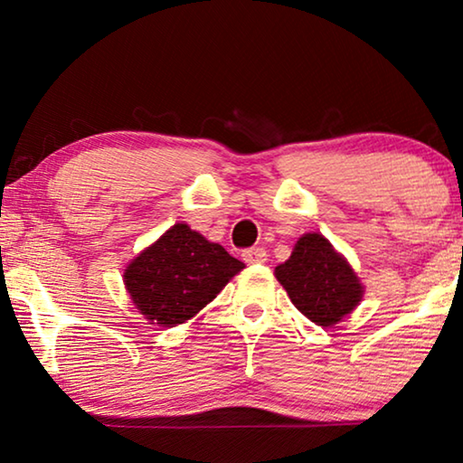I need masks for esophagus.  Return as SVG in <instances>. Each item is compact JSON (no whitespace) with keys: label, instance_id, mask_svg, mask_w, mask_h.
<instances>
[{"label":"esophagus","instance_id":"obj_1","mask_svg":"<svg viewBox=\"0 0 463 463\" xmlns=\"http://www.w3.org/2000/svg\"><path fill=\"white\" fill-rule=\"evenodd\" d=\"M246 263H265L268 261V250L265 249H249L242 252Z\"/></svg>","mask_w":463,"mask_h":463}]
</instances>
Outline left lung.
Here are the masks:
<instances>
[{
	"instance_id": "obj_1",
	"label": "left lung",
	"mask_w": 463,
	"mask_h": 463,
	"mask_svg": "<svg viewBox=\"0 0 463 463\" xmlns=\"http://www.w3.org/2000/svg\"><path fill=\"white\" fill-rule=\"evenodd\" d=\"M276 278L293 306L318 326H333L363 299V284L352 265L322 233H303L293 255L276 268Z\"/></svg>"
}]
</instances>
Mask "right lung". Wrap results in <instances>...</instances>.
<instances>
[{
	"mask_svg": "<svg viewBox=\"0 0 463 463\" xmlns=\"http://www.w3.org/2000/svg\"><path fill=\"white\" fill-rule=\"evenodd\" d=\"M244 263L208 242L187 223H176L132 259L124 284L151 325L176 326L217 297Z\"/></svg>",
	"mask_w": 463,
	"mask_h": 463,
	"instance_id": "obj_1",
	"label": "right lung"
}]
</instances>
